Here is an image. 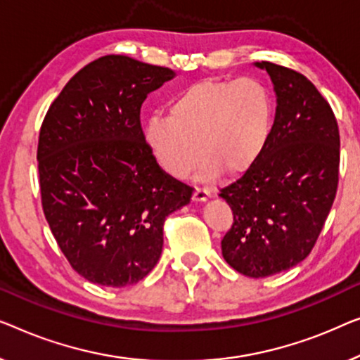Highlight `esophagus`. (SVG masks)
<instances>
[{"label": "esophagus", "instance_id": "esophagus-1", "mask_svg": "<svg viewBox=\"0 0 360 360\" xmlns=\"http://www.w3.org/2000/svg\"><path fill=\"white\" fill-rule=\"evenodd\" d=\"M209 197H210L209 189H205V187H195L192 199H194L195 202H205L207 199H209Z\"/></svg>", "mask_w": 360, "mask_h": 360}]
</instances>
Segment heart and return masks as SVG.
Listing matches in <instances>:
<instances>
[{
	"mask_svg": "<svg viewBox=\"0 0 360 360\" xmlns=\"http://www.w3.org/2000/svg\"><path fill=\"white\" fill-rule=\"evenodd\" d=\"M272 131V99L259 79H204L174 96L169 117L153 115L145 141L161 168L187 178L200 153V173L214 178L246 171L264 151ZM200 146L197 147L196 145Z\"/></svg>",
	"mask_w": 360,
	"mask_h": 360,
	"instance_id": "b5f03b06",
	"label": "heart"
}]
</instances>
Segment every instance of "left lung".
Masks as SVG:
<instances>
[{"mask_svg": "<svg viewBox=\"0 0 360 360\" xmlns=\"http://www.w3.org/2000/svg\"><path fill=\"white\" fill-rule=\"evenodd\" d=\"M255 67L274 84L272 131L259 158L219 195L233 212L221 255L259 279L297 266L315 246L336 197L339 130L310 79L276 63Z\"/></svg>", "mask_w": 360, "mask_h": 360, "instance_id": "8db88e82", "label": "left lung"}]
</instances>
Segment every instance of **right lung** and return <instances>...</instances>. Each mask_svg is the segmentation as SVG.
I'll use <instances>...</instances> for the list:
<instances>
[{
	"mask_svg": "<svg viewBox=\"0 0 360 360\" xmlns=\"http://www.w3.org/2000/svg\"><path fill=\"white\" fill-rule=\"evenodd\" d=\"M176 73L124 55L81 68L45 115L39 179L45 219L86 281L136 283L158 262L166 217L192 187L166 174L145 141L140 109Z\"/></svg>",
	"mask_w": 360,
	"mask_h": 360,
	"instance_id": "right-lung-1",
	"label": "right lung"
}]
</instances>
